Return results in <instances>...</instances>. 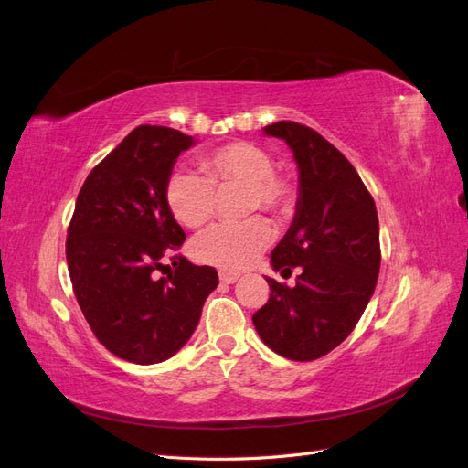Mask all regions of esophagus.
<instances>
[{
  "label": "esophagus",
  "instance_id": "34e87169",
  "mask_svg": "<svg viewBox=\"0 0 468 468\" xmlns=\"http://www.w3.org/2000/svg\"><path fill=\"white\" fill-rule=\"evenodd\" d=\"M218 277H220V281L224 282V285H232V282H236V281L239 279V273H236V271H226V269H220Z\"/></svg>",
  "mask_w": 468,
  "mask_h": 468
}]
</instances>
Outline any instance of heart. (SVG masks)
Here are the masks:
<instances>
[{
    "instance_id": "b5f03b06",
    "label": "heart",
    "mask_w": 468,
    "mask_h": 468,
    "mask_svg": "<svg viewBox=\"0 0 468 468\" xmlns=\"http://www.w3.org/2000/svg\"><path fill=\"white\" fill-rule=\"evenodd\" d=\"M203 176L176 172L165 183V203L172 217L187 229L207 224L217 210V193L230 186H242V210L263 208L287 217L296 203L292 183L275 172V160L263 146L253 143H230L203 154ZM271 224L263 217L217 224L199 234L191 244L197 261L222 269H242L258 258L271 242Z\"/></svg>"
}]
</instances>
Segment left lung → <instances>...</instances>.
<instances>
[{
  "instance_id": "obj_1",
  "label": "left lung",
  "mask_w": 468,
  "mask_h": 468,
  "mask_svg": "<svg viewBox=\"0 0 468 468\" xmlns=\"http://www.w3.org/2000/svg\"><path fill=\"white\" fill-rule=\"evenodd\" d=\"M263 133L285 140L299 165L294 220L271 265L301 275L294 287L265 277L271 292L251 320L269 349L313 361L344 342L371 301L380 269L377 207L356 167L310 126L279 121Z\"/></svg>"
}]
</instances>
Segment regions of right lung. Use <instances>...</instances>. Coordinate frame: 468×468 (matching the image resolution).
Listing matches in <instances>:
<instances>
[{
  "label": "right lung",
  "instance_id": "add662e5",
  "mask_svg": "<svg viewBox=\"0 0 468 468\" xmlns=\"http://www.w3.org/2000/svg\"><path fill=\"white\" fill-rule=\"evenodd\" d=\"M193 136L140 124L83 181L66 239L68 271L91 332L112 356L136 365L162 363L187 344L215 267L172 256L186 242L165 203V183Z\"/></svg>",
  "mask_w": 468,
  "mask_h": 468
}]
</instances>
